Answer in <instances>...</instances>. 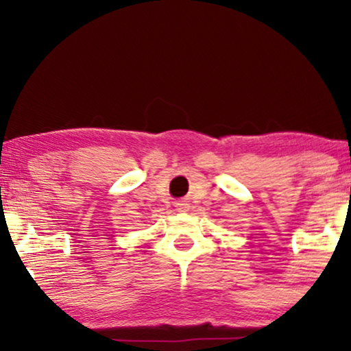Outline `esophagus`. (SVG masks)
Wrapping results in <instances>:
<instances>
[{
    "label": "esophagus",
    "mask_w": 351,
    "mask_h": 351,
    "mask_svg": "<svg viewBox=\"0 0 351 351\" xmlns=\"http://www.w3.org/2000/svg\"><path fill=\"white\" fill-rule=\"evenodd\" d=\"M176 208L179 210H186V203H184V201H180V203L176 204Z\"/></svg>",
    "instance_id": "1"
}]
</instances>
